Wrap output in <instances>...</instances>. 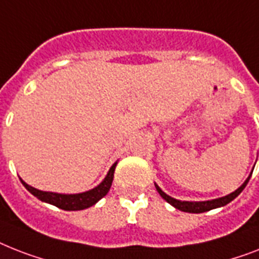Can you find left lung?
<instances>
[{
    "mask_svg": "<svg viewBox=\"0 0 259 259\" xmlns=\"http://www.w3.org/2000/svg\"><path fill=\"white\" fill-rule=\"evenodd\" d=\"M249 180H250V176L249 178L243 182L242 186L237 189L235 191H233L232 194L226 195V197H222V198L211 199V201H205V202H188V201H178V199L171 198L170 195L163 193V191L158 188V185H155V189H157L159 195H161L165 201H167L170 205L174 206L176 209L181 210V211H186V213H205V211H209V210L211 209H217V207H221V206H225V205H228L229 202H232L233 199H234L235 197H238L239 193L245 189V186L247 185Z\"/></svg>",
    "mask_w": 259,
    "mask_h": 259,
    "instance_id": "obj_1",
    "label": "left lung"
}]
</instances>
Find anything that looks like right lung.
Wrapping results in <instances>:
<instances>
[{
  "mask_svg": "<svg viewBox=\"0 0 259 259\" xmlns=\"http://www.w3.org/2000/svg\"><path fill=\"white\" fill-rule=\"evenodd\" d=\"M115 166H117V162L111 166L108 176L105 177V180L97 188L85 191V193H79V194H57V193H49V191H41L29 186L22 180H21V182L27 190L30 191L31 194L35 195L37 198L44 201V202L57 206V207H60L62 210H83L93 206L102 197L108 194V191L110 190L111 182H113V177H114Z\"/></svg>",
  "mask_w": 259,
  "mask_h": 259,
  "instance_id": "obj_1",
  "label": "right lung"
}]
</instances>
